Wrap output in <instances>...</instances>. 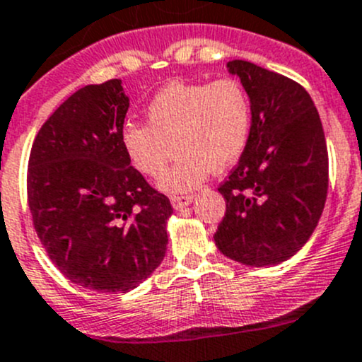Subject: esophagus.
<instances>
[{"instance_id": "esophagus-1", "label": "esophagus", "mask_w": 362, "mask_h": 362, "mask_svg": "<svg viewBox=\"0 0 362 362\" xmlns=\"http://www.w3.org/2000/svg\"><path fill=\"white\" fill-rule=\"evenodd\" d=\"M192 201H194V195H172L170 197L172 206H174L175 209H181L185 208V206L192 204Z\"/></svg>"}]
</instances>
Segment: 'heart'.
<instances>
[{
  "instance_id": "heart-1",
  "label": "heart",
  "mask_w": 362,
  "mask_h": 362,
  "mask_svg": "<svg viewBox=\"0 0 362 362\" xmlns=\"http://www.w3.org/2000/svg\"><path fill=\"white\" fill-rule=\"evenodd\" d=\"M147 124L127 122L120 144L133 168L160 177L172 156L177 158L160 181L161 190L179 194L197 187L213 170L235 163L249 140L252 106L236 78L206 83L172 81L147 105Z\"/></svg>"
}]
</instances>
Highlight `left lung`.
Masks as SVG:
<instances>
[{"label":"left lung","instance_id":"8db88e82","mask_svg":"<svg viewBox=\"0 0 362 362\" xmlns=\"http://www.w3.org/2000/svg\"><path fill=\"white\" fill-rule=\"evenodd\" d=\"M249 94L252 122L238 165L218 187L226 215L215 233L223 256L249 267L290 259L318 226L329 188V154L311 95L286 76L227 62Z\"/></svg>","mask_w":362,"mask_h":362}]
</instances>
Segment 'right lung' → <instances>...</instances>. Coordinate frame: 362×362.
I'll return each mask as SVG.
<instances>
[{"label":"right lung","instance_id":"obj_1","mask_svg":"<svg viewBox=\"0 0 362 362\" xmlns=\"http://www.w3.org/2000/svg\"><path fill=\"white\" fill-rule=\"evenodd\" d=\"M129 98L120 80L87 85L42 124L28 161L33 227L74 284L126 293L163 261L167 195L132 167L120 144Z\"/></svg>","mask_w":362,"mask_h":362}]
</instances>
